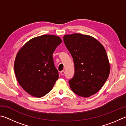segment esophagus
Masks as SVG:
<instances>
[{
  "instance_id": "esophagus-1",
  "label": "esophagus",
  "mask_w": 126,
  "mask_h": 126,
  "mask_svg": "<svg viewBox=\"0 0 126 126\" xmlns=\"http://www.w3.org/2000/svg\"><path fill=\"white\" fill-rule=\"evenodd\" d=\"M60 73H61V75H64V73H65V71H61Z\"/></svg>"
}]
</instances>
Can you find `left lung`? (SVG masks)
<instances>
[{"label":"left lung","mask_w":126,"mask_h":126,"mask_svg":"<svg viewBox=\"0 0 126 126\" xmlns=\"http://www.w3.org/2000/svg\"><path fill=\"white\" fill-rule=\"evenodd\" d=\"M63 40L73 57L74 75L69 81L74 93L89 97L98 92L110 72V64L104 47L94 38L75 33L65 35Z\"/></svg>","instance_id":"8db88e82"}]
</instances>
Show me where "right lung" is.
Wrapping results in <instances>:
<instances>
[{
	"mask_svg": "<svg viewBox=\"0 0 126 126\" xmlns=\"http://www.w3.org/2000/svg\"><path fill=\"white\" fill-rule=\"evenodd\" d=\"M62 42L58 36H38L28 41L17 53L14 62L16 79L23 89L32 96H44L58 79L53 53Z\"/></svg>",
	"mask_w": 126,
	"mask_h": 126,
	"instance_id": "right-lung-1",
	"label": "right lung"
}]
</instances>
